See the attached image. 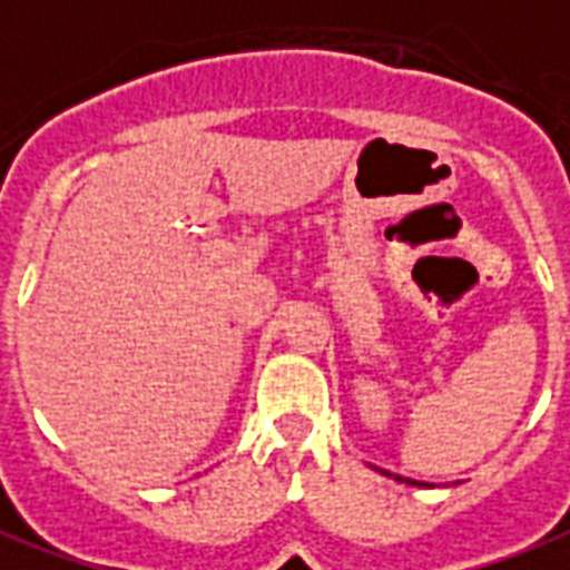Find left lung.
I'll return each mask as SVG.
<instances>
[{
  "label": "left lung",
  "instance_id": "left-lung-1",
  "mask_svg": "<svg viewBox=\"0 0 570 570\" xmlns=\"http://www.w3.org/2000/svg\"><path fill=\"white\" fill-rule=\"evenodd\" d=\"M407 483H411V480H407Z\"/></svg>",
  "mask_w": 570,
  "mask_h": 570
}]
</instances>
